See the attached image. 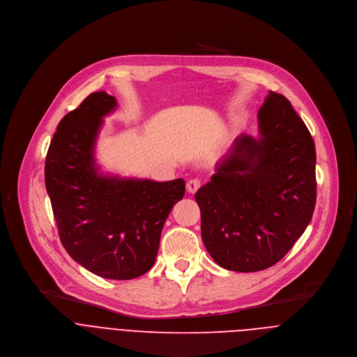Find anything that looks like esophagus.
Returning <instances> with one entry per match:
<instances>
[{
  "mask_svg": "<svg viewBox=\"0 0 357 357\" xmlns=\"http://www.w3.org/2000/svg\"><path fill=\"white\" fill-rule=\"evenodd\" d=\"M200 188V181L199 179H190L186 182V190L189 193H195Z\"/></svg>",
  "mask_w": 357,
  "mask_h": 357,
  "instance_id": "obj_1",
  "label": "esophagus"
}]
</instances>
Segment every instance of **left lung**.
Segmentation results:
<instances>
[{
	"mask_svg": "<svg viewBox=\"0 0 357 357\" xmlns=\"http://www.w3.org/2000/svg\"><path fill=\"white\" fill-rule=\"evenodd\" d=\"M260 137L238 135L195 195L212 259L238 273L278 263L308 227L317 202L315 144L282 94L259 112Z\"/></svg>",
	"mask_w": 357,
	"mask_h": 357,
	"instance_id": "8db88e82",
	"label": "left lung"
}]
</instances>
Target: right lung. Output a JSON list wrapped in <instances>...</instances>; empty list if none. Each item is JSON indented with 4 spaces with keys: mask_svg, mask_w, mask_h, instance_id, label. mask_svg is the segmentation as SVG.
I'll list each match as a JSON object with an SVG mask.
<instances>
[{
    "mask_svg": "<svg viewBox=\"0 0 357 357\" xmlns=\"http://www.w3.org/2000/svg\"><path fill=\"white\" fill-rule=\"evenodd\" d=\"M117 107L106 91L87 96L58 124L45 162V185L61 241L96 275L132 280L155 263L161 231L185 181L155 182L98 171L94 148L103 117Z\"/></svg>",
    "mask_w": 357,
    "mask_h": 357,
    "instance_id": "add662e5",
    "label": "right lung"
}]
</instances>
